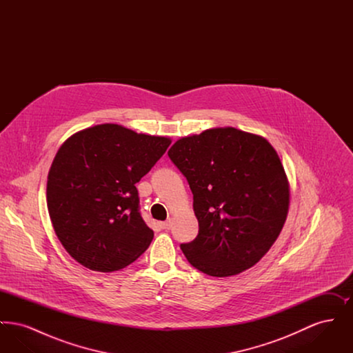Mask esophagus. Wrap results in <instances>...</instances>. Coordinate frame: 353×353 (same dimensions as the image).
Masks as SVG:
<instances>
[{"instance_id": "obj_1", "label": "esophagus", "mask_w": 353, "mask_h": 353, "mask_svg": "<svg viewBox=\"0 0 353 353\" xmlns=\"http://www.w3.org/2000/svg\"><path fill=\"white\" fill-rule=\"evenodd\" d=\"M159 225H160V228H161V229H164V230H169V229H170V226H172V222H170V219H169V221L160 222Z\"/></svg>"}]
</instances>
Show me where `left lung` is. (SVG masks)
I'll return each mask as SVG.
<instances>
[{
    "label": "left lung",
    "mask_w": 353,
    "mask_h": 353,
    "mask_svg": "<svg viewBox=\"0 0 353 353\" xmlns=\"http://www.w3.org/2000/svg\"><path fill=\"white\" fill-rule=\"evenodd\" d=\"M193 193L199 234L183 243L188 262L210 276L250 269L281 234L290 185L274 147L233 127L179 139L168 151Z\"/></svg>",
    "instance_id": "left-lung-1"
}]
</instances>
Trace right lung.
I'll use <instances>...</instances> for the list:
<instances>
[{
	"instance_id": "obj_1",
	"label": "right lung",
	"mask_w": 353,
	"mask_h": 353,
	"mask_svg": "<svg viewBox=\"0 0 353 353\" xmlns=\"http://www.w3.org/2000/svg\"><path fill=\"white\" fill-rule=\"evenodd\" d=\"M170 143L105 123L61 145L48 176V209L55 234L77 262L111 272L148 249L153 230L140 216L136 183Z\"/></svg>"
}]
</instances>
